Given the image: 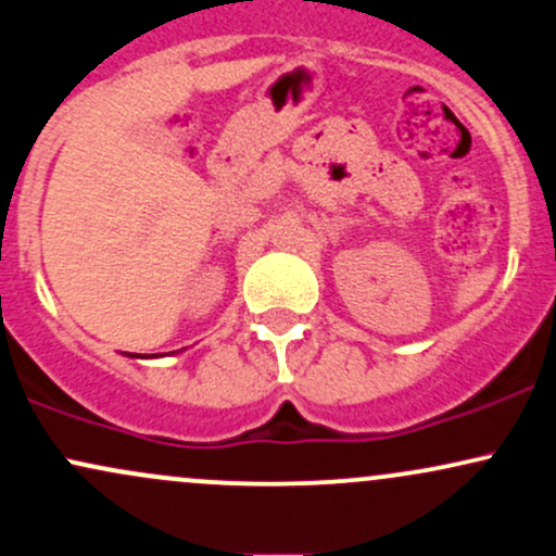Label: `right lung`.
Here are the masks:
<instances>
[{"label":"right lung","instance_id":"add662e5","mask_svg":"<svg viewBox=\"0 0 556 556\" xmlns=\"http://www.w3.org/2000/svg\"><path fill=\"white\" fill-rule=\"evenodd\" d=\"M139 358H142V356H139Z\"/></svg>","mask_w":556,"mask_h":556}]
</instances>
